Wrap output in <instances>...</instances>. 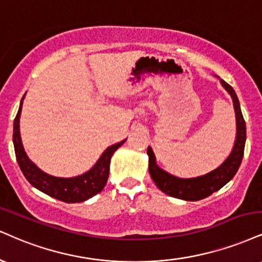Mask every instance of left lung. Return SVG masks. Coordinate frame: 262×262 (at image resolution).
<instances>
[{
  "label": "left lung",
  "mask_w": 262,
  "mask_h": 262,
  "mask_svg": "<svg viewBox=\"0 0 262 262\" xmlns=\"http://www.w3.org/2000/svg\"><path fill=\"white\" fill-rule=\"evenodd\" d=\"M225 89L231 94L233 103H234L235 118H237V138L233 147L231 155L215 171L207 173L203 177L182 179L169 174L160 168L156 165L155 155L152 149L147 147V155H149V172L152 181L155 182L157 188L169 196L177 198V199L187 201H196L204 198L210 196L211 194L220 190L223 185H226L237 173L241 166L243 155H244L245 140H247V127L245 121L241 111V105L235 91L225 80H221Z\"/></svg>",
  "instance_id": "obj_1"
}]
</instances>
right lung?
I'll return each instance as SVG.
<instances>
[{
  "label": "right lung",
  "mask_w": 262,
  "mask_h": 262,
  "mask_svg": "<svg viewBox=\"0 0 262 262\" xmlns=\"http://www.w3.org/2000/svg\"><path fill=\"white\" fill-rule=\"evenodd\" d=\"M23 99L20 101L19 110H18L17 116L14 118L13 144L17 162L20 167L21 172H23L24 177L28 179V182L33 187L42 191V193L50 195V196L55 198L57 200L64 201V203H81V201L90 199L94 195L100 193L105 188L107 179H108L110 162H111L113 152L119 146H122V144L125 140L107 147L105 152L102 154V156L99 159V161L96 162V165L89 172L84 173V174L73 178H57L53 177V176L46 174L45 172L37 168L28 159L27 154H25L23 149L19 133V117Z\"/></svg>",
  "instance_id": "1"
}]
</instances>
